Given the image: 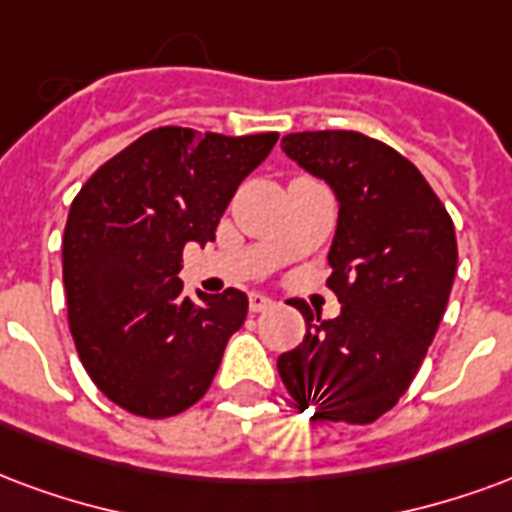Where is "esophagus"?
<instances>
[{"mask_svg": "<svg viewBox=\"0 0 512 512\" xmlns=\"http://www.w3.org/2000/svg\"><path fill=\"white\" fill-rule=\"evenodd\" d=\"M274 306V298H268L266 293H249V309L252 312H266Z\"/></svg>", "mask_w": 512, "mask_h": 512, "instance_id": "obj_1", "label": "esophagus"}]
</instances>
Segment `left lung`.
Returning a JSON list of instances; mask_svg holds the SVG:
<instances>
[{
    "label": "left lung",
    "mask_w": 512,
    "mask_h": 512,
    "mask_svg": "<svg viewBox=\"0 0 512 512\" xmlns=\"http://www.w3.org/2000/svg\"><path fill=\"white\" fill-rule=\"evenodd\" d=\"M282 151L339 200L328 263L342 312L306 320L276 369L301 410L374 423L404 396L448 306L458 249L453 219L410 160L352 130L290 132Z\"/></svg>",
    "instance_id": "1"
}]
</instances>
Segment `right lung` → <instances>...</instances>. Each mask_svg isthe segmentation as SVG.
Here are the masks:
<instances>
[{
	"mask_svg": "<svg viewBox=\"0 0 512 512\" xmlns=\"http://www.w3.org/2000/svg\"><path fill=\"white\" fill-rule=\"evenodd\" d=\"M276 140L157 127L75 195L62 241L70 333L83 369L121 410L170 418L208 391L249 298L230 287L189 301L181 252L217 238L238 184Z\"/></svg>",
	"mask_w": 512,
	"mask_h": 512,
	"instance_id": "add662e5",
	"label": "right lung"
}]
</instances>
